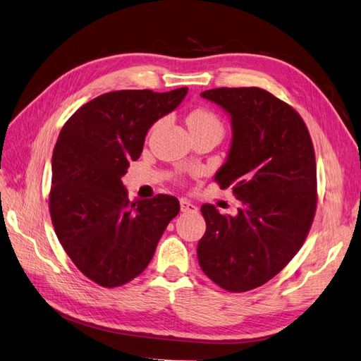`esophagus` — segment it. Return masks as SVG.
I'll use <instances>...</instances> for the list:
<instances>
[{"label":"esophagus","instance_id":"obj_1","mask_svg":"<svg viewBox=\"0 0 361 361\" xmlns=\"http://www.w3.org/2000/svg\"><path fill=\"white\" fill-rule=\"evenodd\" d=\"M180 211L182 212H197V206L192 204L190 200L182 199L180 200Z\"/></svg>","mask_w":361,"mask_h":361}]
</instances>
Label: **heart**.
Wrapping results in <instances>:
<instances>
[{
  "label": "heart",
  "instance_id": "heart-1",
  "mask_svg": "<svg viewBox=\"0 0 361 361\" xmlns=\"http://www.w3.org/2000/svg\"><path fill=\"white\" fill-rule=\"evenodd\" d=\"M188 128L190 130L194 129H216L221 133V122L215 113L211 110H206V108H197L188 116Z\"/></svg>",
  "mask_w": 361,
  "mask_h": 361
}]
</instances>
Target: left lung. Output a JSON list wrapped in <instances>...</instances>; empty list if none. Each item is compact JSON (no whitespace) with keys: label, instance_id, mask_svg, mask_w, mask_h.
Wrapping results in <instances>:
<instances>
[{"label":"left lung","instance_id":"left-lung-1","mask_svg":"<svg viewBox=\"0 0 361 361\" xmlns=\"http://www.w3.org/2000/svg\"><path fill=\"white\" fill-rule=\"evenodd\" d=\"M231 117L232 141L215 173L243 203L221 215L203 204L200 268L228 292L265 285L298 253L316 209V161L309 130L292 106L257 87L200 94Z\"/></svg>","mask_w":361,"mask_h":361}]
</instances>
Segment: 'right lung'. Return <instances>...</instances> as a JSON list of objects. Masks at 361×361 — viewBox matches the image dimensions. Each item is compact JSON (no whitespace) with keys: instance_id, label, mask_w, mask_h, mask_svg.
<instances>
[{"instance_id":"1","label":"right lung","mask_w":361,"mask_h":361,"mask_svg":"<svg viewBox=\"0 0 361 361\" xmlns=\"http://www.w3.org/2000/svg\"><path fill=\"white\" fill-rule=\"evenodd\" d=\"M187 93V87L105 93L60 130L52 154V224L76 268L97 285L117 288L140 276L179 214V200L167 194L130 202L122 176L140 158L152 125Z\"/></svg>"}]
</instances>
